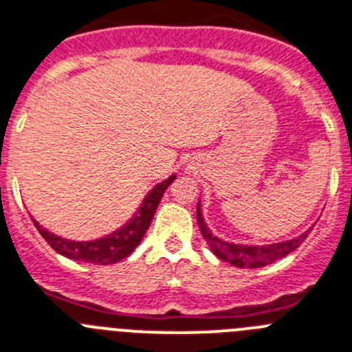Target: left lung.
<instances>
[{
	"label": "left lung",
	"mask_w": 352,
	"mask_h": 352,
	"mask_svg": "<svg viewBox=\"0 0 352 352\" xmlns=\"http://www.w3.org/2000/svg\"><path fill=\"white\" fill-rule=\"evenodd\" d=\"M197 221H199L200 232H202L204 240L208 241L209 249L212 250L214 256H218L223 261L231 263L238 268H261L267 267L270 263L277 261V259L285 258L290 252H294L300 243H302L306 238H308L311 227L308 231L302 232L300 236L294 238V240H286L279 241V243H272V245H240V243H231V241L220 240L218 236L212 234L209 231V227L206 226L202 217V208H200V200L199 206H197Z\"/></svg>",
	"instance_id": "8db88e82"
}]
</instances>
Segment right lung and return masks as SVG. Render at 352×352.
Segmentation results:
<instances>
[{
    "label": "right lung",
    "mask_w": 352,
    "mask_h": 352,
    "mask_svg": "<svg viewBox=\"0 0 352 352\" xmlns=\"http://www.w3.org/2000/svg\"><path fill=\"white\" fill-rule=\"evenodd\" d=\"M177 175L168 177L166 181L159 182L146 197H144L143 204L140 209L134 212V217L126 221L125 226H121L120 229L112 231L111 234L98 238L93 241H71L66 238L53 234V232L46 231L43 226H39V221H35L34 226L37 227V231L41 232L44 240L48 241L50 247L53 250H57L58 254L66 256L75 261L84 263H94V265H112L121 259H125L126 256H131L135 250V247L141 243L144 232L148 231L152 218L155 214L159 202H161L162 195L168 190V186L175 181Z\"/></svg>",
    "instance_id": "obj_1"
}]
</instances>
